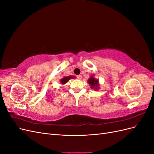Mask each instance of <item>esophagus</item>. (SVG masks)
Wrapping results in <instances>:
<instances>
[{"mask_svg":"<svg viewBox=\"0 0 154 154\" xmlns=\"http://www.w3.org/2000/svg\"><path fill=\"white\" fill-rule=\"evenodd\" d=\"M77 78H78V80H81V79L82 78V75H78Z\"/></svg>","mask_w":154,"mask_h":154,"instance_id":"esophagus-1","label":"esophagus"}]
</instances>
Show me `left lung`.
<instances>
[{
    "instance_id": "left-lung-1",
    "label": "left lung",
    "mask_w": 154,
    "mask_h": 154,
    "mask_svg": "<svg viewBox=\"0 0 154 154\" xmlns=\"http://www.w3.org/2000/svg\"><path fill=\"white\" fill-rule=\"evenodd\" d=\"M87 82L88 84L90 85V87L92 89H94V91H97L99 89L100 86L99 80L94 78V74H92V75H91V77L88 79Z\"/></svg>"
}]
</instances>
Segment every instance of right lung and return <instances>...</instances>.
<instances>
[{"label": "right lung", "mask_w": 154, "mask_h": 154, "mask_svg": "<svg viewBox=\"0 0 154 154\" xmlns=\"http://www.w3.org/2000/svg\"><path fill=\"white\" fill-rule=\"evenodd\" d=\"M76 78V77L74 76H65L63 78H62L61 80H60V83H61L62 85H64L67 83L69 80H71V79H74Z\"/></svg>", "instance_id": "right-lung-1"}]
</instances>
